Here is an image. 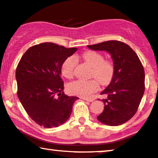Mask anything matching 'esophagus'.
I'll use <instances>...</instances> for the list:
<instances>
[{
  "mask_svg": "<svg viewBox=\"0 0 158 158\" xmlns=\"http://www.w3.org/2000/svg\"><path fill=\"white\" fill-rule=\"evenodd\" d=\"M82 100H85L86 101H89V102H92L94 100V99L92 98H81Z\"/></svg>",
  "mask_w": 158,
  "mask_h": 158,
  "instance_id": "obj_1",
  "label": "esophagus"
}]
</instances>
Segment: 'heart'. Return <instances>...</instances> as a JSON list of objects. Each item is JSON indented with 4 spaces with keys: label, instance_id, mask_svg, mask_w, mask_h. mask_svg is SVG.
<instances>
[{
    "label": "heart",
    "instance_id": "obj_1",
    "mask_svg": "<svg viewBox=\"0 0 158 158\" xmlns=\"http://www.w3.org/2000/svg\"><path fill=\"white\" fill-rule=\"evenodd\" d=\"M81 58L92 67L90 77L95 79L73 81L67 85V90L71 94L88 98L98 89V81L102 85H108L110 83L114 76L115 69L113 63L110 60H105L104 56L100 52L87 51L81 55ZM77 64V58L73 56H69L64 60L60 67L61 74L66 79H71L73 77Z\"/></svg>",
    "mask_w": 158,
    "mask_h": 158
}]
</instances>
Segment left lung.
I'll list each match as a JSON object with an SVG mask.
<instances>
[{
	"instance_id": "obj_1",
	"label": "left lung",
	"mask_w": 158,
	"mask_h": 158,
	"mask_svg": "<svg viewBox=\"0 0 158 158\" xmlns=\"http://www.w3.org/2000/svg\"><path fill=\"white\" fill-rule=\"evenodd\" d=\"M93 50L109 52L114 64L112 81L101 94L104 110L98 121L108 126H119L135 115L144 92V70L137 55L124 43L110 40L87 45Z\"/></svg>"
}]
</instances>
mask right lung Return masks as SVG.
Returning a JSON list of instances; mask_svg holds the SVG:
<instances>
[{
	"label": "right lung",
	"mask_w": 158,
	"mask_h": 158,
	"mask_svg": "<svg viewBox=\"0 0 158 158\" xmlns=\"http://www.w3.org/2000/svg\"><path fill=\"white\" fill-rule=\"evenodd\" d=\"M77 48L52 43L34 45L25 52L16 70L17 95L35 123L45 128L65 123L79 98L64 94L60 67Z\"/></svg>",
	"instance_id": "obj_1"
}]
</instances>
